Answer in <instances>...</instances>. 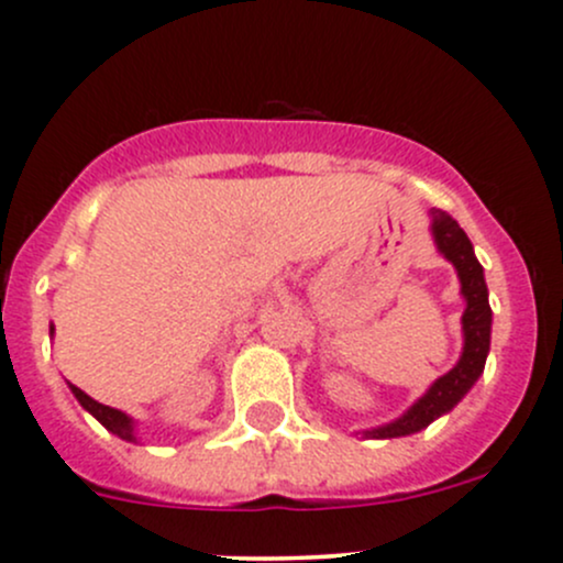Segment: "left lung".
<instances>
[{
  "instance_id": "obj_1",
  "label": "left lung",
  "mask_w": 563,
  "mask_h": 563,
  "mask_svg": "<svg viewBox=\"0 0 563 563\" xmlns=\"http://www.w3.org/2000/svg\"><path fill=\"white\" fill-rule=\"evenodd\" d=\"M430 231L439 253L457 269L460 277V294L465 299L463 310V354H460L457 365L441 378H435L433 387L424 391L400 419L395 422L382 424V428L365 430L367 439H400V435L419 433L435 422L439 417L450 413L465 397V391L476 384V378L485 371L487 351H490V323L493 310L487 302V286H485V272L482 264L476 261L474 245L460 229L457 220L441 209H430Z\"/></svg>"
}]
</instances>
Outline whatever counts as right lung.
Returning a JSON list of instances; mask_svg holds the SVG:
<instances>
[{
    "label": "right lung",
    "mask_w": 563,
    "mask_h": 563,
    "mask_svg": "<svg viewBox=\"0 0 563 563\" xmlns=\"http://www.w3.org/2000/svg\"><path fill=\"white\" fill-rule=\"evenodd\" d=\"M51 334H54V327H51ZM70 391L76 395V400L81 402V406L87 408V411L92 413V417L98 419L100 424H103L106 430H111V433L119 435L122 441H133V444H135V424H133V419L128 417V413H122V411H117V408L103 406V402L92 400L87 391L73 387V384H70Z\"/></svg>",
    "instance_id": "1"
}]
</instances>
